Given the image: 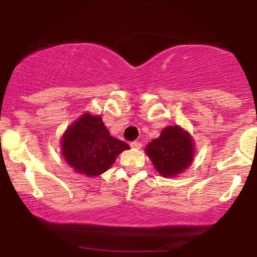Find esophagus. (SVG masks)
<instances>
[{"label": "esophagus", "mask_w": 257, "mask_h": 257, "mask_svg": "<svg viewBox=\"0 0 257 257\" xmlns=\"http://www.w3.org/2000/svg\"><path fill=\"white\" fill-rule=\"evenodd\" d=\"M142 143H139V142H132L131 143V147L132 149H137V150H139V149H142Z\"/></svg>", "instance_id": "esophagus-1"}]
</instances>
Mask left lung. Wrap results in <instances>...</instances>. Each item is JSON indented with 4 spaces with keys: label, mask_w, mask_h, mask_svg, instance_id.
<instances>
[{
    "label": "left lung",
    "mask_w": 257,
    "mask_h": 257,
    "mask_svg": "<svg viewBox=\"0 0 257 257\" xmlns=\"http://www.w3.org/2000/svg\"><path fill=\"white\" fill-rule=\"evenodd\" d=\"M146 153L163 177H175L192 163L193 140L179 126H168L146 146Z\"/></svg>",
    "instance_id": "obj_1"
}]
</instances>
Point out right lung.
<instances>
[{
  "mask_svg": "<svg viewBox=\"0 0 257 257\" xmlns=\"http://www.w3.org/2000/svg\"><path fill=\"white\" fill-rule=\"evenodd\" d=\"M127 149V144L110 136L99 115L89 113L73 122L62 139V153L66 163L87 177L104 173L118 154Z\"/></svg>",
  "mask_w": 257,
  "mask_h": 257,
  "instance_id": "add662e5",
  "label": "right lung"
}]
</instances>
